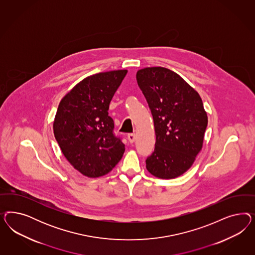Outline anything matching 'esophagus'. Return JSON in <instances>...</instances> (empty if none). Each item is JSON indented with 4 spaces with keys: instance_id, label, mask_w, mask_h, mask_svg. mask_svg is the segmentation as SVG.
<instances>
[{
    "instance_id": "1",
    "label": "esophagus",
    "mask_w": 255,
    "mask_h": 255,
    "mask_svg": "<svg viewBox=\"0 0 255 255\" xmlns=\"http://www.w3.org/2000/svg\"><path fill=\"white\" fill-rule=\"evenodd\" d=\"M135 139H136L135 133H129L128 134V140L130 141V143H133L135 141Z\"/></svg>"
}]
</instances>
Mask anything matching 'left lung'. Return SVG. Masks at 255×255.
<instances>
[{
    "instance_id": "8db88e82",
    "label": "left lung",
    "mask_w": 255,
    "mask_h": 255,
    "mask_svg": "<svg viewBox=\"0 0 255 255\" xmlns=\"http://www.w3.org/2000/svg\"><path fill=\"white\" fill-rule=\"evenodd\" d=\"M154 123V151L146 160L156 178H178L200 152L208 116L199 93L177 73L164 67H147L136 73Z\"/></svg>"
}]
</instances>
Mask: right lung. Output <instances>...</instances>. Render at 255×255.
<instances>
[{"instance_id": "add662e5", "label": "right lung", "mask_w": 255, "mask_h": 255, "mask_svg": "<svg viewBox=\"0 0 255 255\" xmlns=\"http://www.w3.org/2000/svg\"><path fill=\"white\" fill-rule=\"evenodd\" d=\"M126 74L115 70L86 77L60 102L55 138L72 166L88 178L107 175L123 158L125 146L113 133L108 108Z\"/></svg>"}]
</instances>
